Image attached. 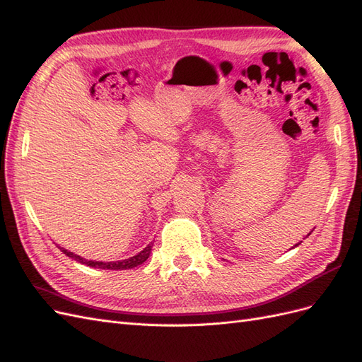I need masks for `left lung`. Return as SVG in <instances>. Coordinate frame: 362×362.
Returning <instances> with one entry per match:
<instances>
[{"instance_id": "left-lung-1", "label": "left lung", "mask_w": 362, "mask_h": 362, "mask_svg": "<svg viewBox=\"0 0 362 362\" xmlns=\"http://www.w3.org/2000/svg\"><path fill=\"white\" fill-rule=\"evenodd\" d=\"M294 246H299V243H298V245H294Z\"/></svg>"}]
</instances>
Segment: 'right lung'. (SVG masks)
<instances>
[{
	"mask_svg": "<svg viewBox=\"0 0 362 362\" xmlns=\"http://www.w3.org/2000/svg\"><path fill=\"white\" fill-rule=\"evenodd\" d=\"M151 249H152V243H149L144 250L139 252L137 255L131 257V258H127V259H122V261H112V262H104V261H92V259H84L78 255L72 254V252L66 250L60 247V250L63 252V254H66L68 257L74 258L75 261L81 262V264H86V266H90V267H95V269H107V270H127V269H133V267H137L140 266L141 262H145L148 258H149V254H151Z\"/></svg>",
	"mask_w": 362,
	"mask_h": 362,
	"instance_id": "right-lung-1",
	"label": "right lung"
}]
</instances>
